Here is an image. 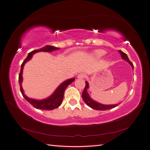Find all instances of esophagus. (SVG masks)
<instances>
[{
  "label": "esophagus",
  "instance_id": "34e87169",
  "mask_svg": "<svg viewBox=\"0 0 150 150\" xmlns=\"http://www.w3.org/2000/svg\"><path fill=\"white\" fill-rule=\"evenodd\" d=\"M86 75L84 74V73H80V74H79L78 75V78H80V79H83L86 78Z\"/></svg>",
  "mask_w": 150,
  "mask_h": 150
}]
</instances>
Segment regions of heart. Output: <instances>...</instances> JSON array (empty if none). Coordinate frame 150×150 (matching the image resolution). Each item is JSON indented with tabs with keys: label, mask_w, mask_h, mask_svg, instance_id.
<instances>
[{
	"label": "heart",
	"mask_w": 150,
	"mask_h": 150,
	"mask_svg": "<svg viewBox=\"0 0 150 150\" xmlns=\"http://www.w3.org/2000/svg\"><path fill=\"white\" fill-rule=\"evenodd\" d=\"M105 53H106V52L104 50H96L94 52V55L97 57H103V55H105Z\"/></svg>",
	"instance_id": "heart-1"
}]
</instances>
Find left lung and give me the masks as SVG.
<instances>
[{
	"label": "left lung",
	"instance_id": "obj_1",
	"mask_svg": "<svg viewBox=\"0 0 150 150\" xmlns=\"http://www.w3.org/2000/svg\"><path fill=\"white\" fill-rule=\"evenodd\" d=\"M119 52L120 53L122 59H124V60H125L127 62H128V63L131 65L132 69H134L133 64H132L131 62V61L129 60L126 53L123 52L121 50L119 51ZM88 88H89V84L87 81H86V87H85L84 90L82 93V95L81 96H82V98L83 99L85 103L87 104V105L89 106V107H91V108L94 110H110V109L114 108L115 106H117L118 105V104L117 105V104H115V105H114V104H112V105H104V104H102L97 103V102L94 101L90 98L88 93L87 91V89Z\"/></svg>",
	"mask_w": 150,
	"mask_h": 150
}]
</instances>
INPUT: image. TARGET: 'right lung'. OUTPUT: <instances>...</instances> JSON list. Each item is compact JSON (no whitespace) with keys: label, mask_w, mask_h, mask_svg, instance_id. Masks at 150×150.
<instances>
[{"label":"right lung","mask_w":150,"mask_h":150,"mask_svg":"<svg viewBox=\"0 0 150 150\" xmlns=\"http://www.w3.org/2000/svg\"><path fill=\"white\" fill-rule=\"evenodd\" d=\"M59 49V48H58V47H55L52 46H46L44 47H42V48L36 50H33L28 54L27 58L25 59L21 65L20 72H19V86H20V90H21V94L23 95V97L25 98V100L29 102V103L33 106H34L35 108L37 109L52 110L53 109L57 108L58 107L61 105L62 103V101H63V97H64V92L65 91L66 88L69 85H70L72 82V81H74L75 80V78H71V79H69V80L64 81V82L62 83L60 86L57 87V89L55 90V91L53 93L50 97L47 98L44 100H37L32 99V98L27 97V96L24 94L23 90L22 87H21V82L23 80L22 78L23 69L25 63L28 61L30 60L31 57H33V55L34 53H35L36 52H53V50H56Z\"/></svg>","instance_id":"1"}]
</instances>
